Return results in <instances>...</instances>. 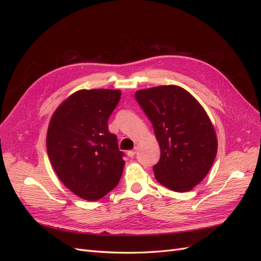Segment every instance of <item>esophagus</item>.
<instances>
[{"instance_id": "34e87169", "label": "esophagus", "mask_w": 261, "mask_h": 261, "mask_svg": "<svg viewBox=\"0 0 261 261\" xmlns=\"http://www.w3.org/2000/svg\"><path fill=\"white\" fill-rule=\"evenodd\" d=\"M136 153H137V148L136 147H135V149H134V150H129V151H127V155L129 158H133Z\"/></svg>"}]
</instances>
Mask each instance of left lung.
I'll list each match as a JSON object with an SVG mask.
<instances>
[{
    "instance_id": "8db88e82",
    "label": "left lung",
    "mask_w": 261,
    "mask_h": 261,
    "mask_svg": "<svg viewBox=\"0 0 261 261\" xmlns=\"http://www.w3.org/2000/svg\"><path fill=\"white\" fill-rule=\"evenodd\" d=\"M135 98L152 123L160 160L155 179L171 191H191L206 177L218 141L209 116L191 93L178 86L138 90Z\"/></svg>"
}]
</instances>
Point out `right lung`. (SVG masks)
<instances>
[{
	"mask_svg": "<svg viewBox=\"0 0 261 261\" xmlns=\"http://www.w3.org/2000/svg\"><path fill=\"white\" fill-rule=\"evenodd\" d=\"M120 90H80L54 112L46 150L59 178L81 198L96 201L118 184L125 161L108 120Z\"/></svg>",
	"mask_w": 261,
	"mask_h": 261,
	"instance_id": "right-lung-1",
	"label": "right lung"
}]
</instances>
